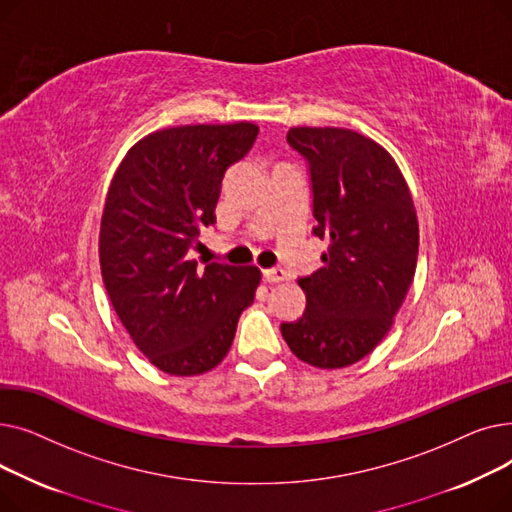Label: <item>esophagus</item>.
Here are the masks:
<instances>
[{"instance_id": "obj_1", "label": "esophagus", "mask_w": 512, "mask_h": 512, "mask_svg": "<svg viewBox=\"0 0 512 512\" xmlns=\"http://www.w3.org/2000/svg\"><path fill=\"white\" fill-rule=\"evenodd\" d=\"M263 278H265V282H270V284L284 282L286 280V272L282 270V267H274V270H263Z\"/></svg>"}]
</instances>
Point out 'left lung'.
Wrapping results in <instances>:
<instances>
[{
	"instance_id": "left-lung-1",
	"label": "left lung",
	"mask_w": 512,
	"mask_h": 512,
	"mask_svg": "<svg viewBox=\"0 0 512 512\" xmlns=\"http://www.w3.org/2000/svg\"><path fill=\"white\" fill-rule=\"evenodd\" d=\"M288 143L309 161L313 234L330 242L324 267L299 280L303 317L280 326L290 351L319 369L367 357L407 299L419 222L394 157L351 128L294 126Z\"/></svg>"
}]
</instances>
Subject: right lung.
Segmentation results:
<instances>
[{"label":"right lung","mask_w":512,"mask_h":512,"mask_svg":"<svg viewBox=\"0 0 512 512\" xmlns=\"http://www.w3.org/2000/svg\"><path fill=\"white\" fill-rule=\"evenodd\" d=\"M257 132L253 122L155 130L128 149L107 188L99 228L107 297L132 342L164 373L218 367L253 303L259 267L201 270L188 249L215 222L224 174Z\"/></svg>","instance_id":"right-lung-1"}]
</instances>
